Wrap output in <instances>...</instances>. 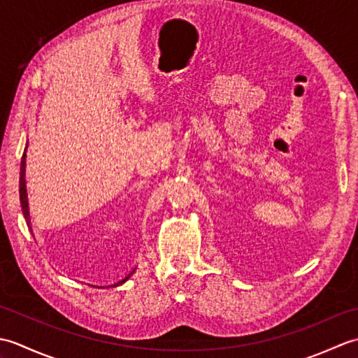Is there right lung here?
<instances>
[{"label": "right lung", "mask_w": 358, "mask_h": 358, "mask_svg": "<svg viewBox=\"0 0 358 358\" xmlns=\"http://www.w3.org/2000/svg\"><path fill=\"white\" fill-rule=\"evenodd\" d=\"M26 150L24 149V154H22L21 158V171H20V201H21V208H22V214H24V218L27 222V226L30 227V217H29V203H27V191H26ZM135 271V269H134ZM134 271L126 275L123 280H120L118 283H113L112 286H118V285H123L124 281L132 275Z\"/></svg>", "instance_id": "right-lung-1"}]
</instances>
